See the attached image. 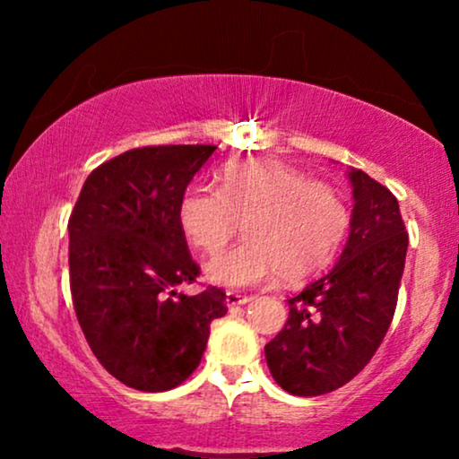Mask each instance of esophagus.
I'll return each mask as SVG.
<instances>
[{
    "instance_id": "1",
    "label": "esophagus",
    "mask_w": 459,
    "mask_h": 459,
    "mask_svg": "<svg viewBox=\"0 0 459 459\" xmlns=\"http://www.w3.org/2000/svg\"><path fill=\"white\" fill-rule=\"evenodd\" d=\"M250 300V297H247V294H238V292H234V290H228L225 292V305L230 307H238V305H247Z\"/></svg>"
}]
</instances>
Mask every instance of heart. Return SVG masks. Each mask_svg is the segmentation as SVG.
<instances>
[{"instance_id": "heart-1", "label": "heart", "mask_w": 459, "mask_h": 459, "mask_svg": "<svg viewBox=\"0 0 459 459\" xmlns=\"http://www.w3.org/2000/svg\"><path fill=\"white\" fill-rule=\"evenodd\" d=\"M179 228L194 248L221 253L236 231L247 240L206 265L219 286H259L281 275L300 281L334 259L349 228V209L334 187L307 179L284 162H228L219 190L192 184L178 204Z\"/></svg>"}]
</instances>
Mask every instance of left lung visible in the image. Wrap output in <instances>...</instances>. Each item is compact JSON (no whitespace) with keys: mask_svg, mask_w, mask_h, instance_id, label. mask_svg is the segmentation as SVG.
Segmentation results:
<instances>
[{"mask_svg":"<svg viewBox=\"0 0 459 459\" xmlns=\"http://www.w3.org/2000/svg\"><path fill=\"white\" fill-rule=\"evenodd\" d=\"M353 215L341 259L288 299L284 328L265 344L273 380L299 397L336 391L368 366L386 336L405 267L407 231L393 192L349 171Z\"/></svg>","mask_w":459,"mask_h":459,"instance_id":"left-lung-1","label":"left lung"}]
</instances>
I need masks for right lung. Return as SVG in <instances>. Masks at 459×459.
Returning a JSON list of instances; mask_svg holds the SVG:
<instances>
[{
    "instance_id": "right-lung-1",
    "label": "right lung",
    "mask_w": 459,
    "mask_h": 459,
    "mask_svg": "<svg viewBox=\"0 0 459 459\" xmlns=\"http://www.w3.org/2000/svg\"><path fill=\"white\" fill-rule=\"evenodd\" d=\"M215 150H127L93 169L68 219L79 325L106 372L135 391L179 386L203 359L211 322L228 313L217 286L194 297L175 292L200 273L178 204Z\"/></svg>"
}]
</instances>
